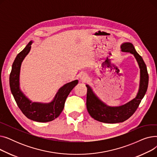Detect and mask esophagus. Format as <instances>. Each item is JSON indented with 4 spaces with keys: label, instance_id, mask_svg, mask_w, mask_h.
<instances>
[{
    "label": "esophagus",
    "instance_id": "34e87169",
    "mask_svg": "<svg viewBox=\"0 0 157 157\" xmlns=\"http://www.w3.org/2000/svg\"><path fill=\"white\" fill-rule=\"evenodd\" d=\"M88 76L86 75V74H85V73H83V74H81L80 75H79V79L81 81H83V82H85L86 81H87V79H88Z\"/></svg>",
    "mask_w": 157,
    "mask_h": 157
}]
</instances>
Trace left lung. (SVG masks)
Returning <instances> with one entry per match:
<instances>
[{
	"instance_id": "left-lung-1",
	"label": "left lung",
	"mask_w": 157,
	"mask_h": 157,
	"mask_svg": "<svg viewBox=\"0 0 157 157\" xmlns=\"http://www.w3.org/2000/svg\"><path fill=\"white\" fill-rule=\"evenodd\" d=\"M121 51L133 54L140 68V84L136 97L132 101L120 106H109L103 102L94 94L92 88L87 87L86 108L88 113L94 119L106 123L123 122L132 115L144 97L148 86V76L146 65L136 51L134 45L130 43H124L121 45Z\"/></svg>"
}]
</instances>
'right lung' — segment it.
Returning <instances> with one entry per match:
<instances>
[{
	"label": "right lung",
	"instance_id": "add662e5",
	"mask_svg": "<svg viewBox=\"0 0 157 157\" xmlns=\"http://www.w3.org/2000/svg\"><path fill=\"white\" fill-rule=\"evenodd\" d=\"M32 43V41L29 42L18 54L13 63L10 76L11 91L18 108L27 118L38 122L51 121L59 117L63 111L66 98L78 83V80L72 81L62 86L51 102H33L30 101L20 88V72L21 63L29 53Z\"/></svg>",
	"mask_w": 157,
	"mask_h": 157
}]
</instances>
